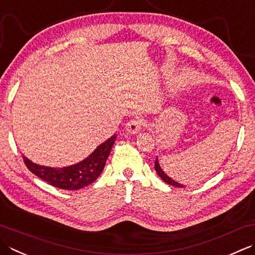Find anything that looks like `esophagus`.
I'll return each mask as SVG.
<instances>
[{
	"label": "esophagus",
	"mask_w": 255,
	"mask_h": 255,
	"mask_svg": "<svg viewBox=\"0 0 255 255\" xmlns=\"http://www.w3.org/2000/svg\"><path fill=\"white\" fill-rule=\"evenodd\" d=\"M143 126V122L141 119H132V121L128 122L126 125V131L128 133H137L141 130Z\"/></svg>",
	"instance_id": "34e87169"
}]
</instances>
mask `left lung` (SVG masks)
Returning <instances> with one entry per match:
<instances>
[{
    "mask_svg": "<svg viewBox=\"0 0 255 255\" xmlns=\"http://www.w3.org/2000/svg\"><path fill=\"white\" fill-rule=\"evenodd\" d=\"M154 169H156V171H157V173H158V176L160 177V178L162 179V180H163L164 182H166V183L170 184V186H173V187L183 188L182 184H180V183H178L177 181L172 180V179H171L170 177H168L167 174L163 172V170H162V169L160 168V166H159V161H158V159H156V161H154Z\"/></svg>",
    "mask_w": 255,
    "mask_h": 255,
    "instance_id": "1",
    "label": "left lung"
}]
</instances>
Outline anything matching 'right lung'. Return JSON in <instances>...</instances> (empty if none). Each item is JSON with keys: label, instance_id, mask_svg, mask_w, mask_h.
Returning a JSON list of instances; mask_svg holds the SVG:
<instances>
[{"label": "right lung", "instance_id": "1", "mask_svg": "<svg viewBox=\"0 0 255 255\" xmlns=\"http://www.w3.org/2000/svg\"><path fill=\"white\" fill-rule=\"evenodd\" d=\"M116 140L114 134L95 149L93 153L76 164L64 168L39 166L23 156L28 170L52 186L64 190H78L93 183L102 173L106 160Z\"/></svg>", "mask_w": 255, "mask_h": 255}]
</instances>
